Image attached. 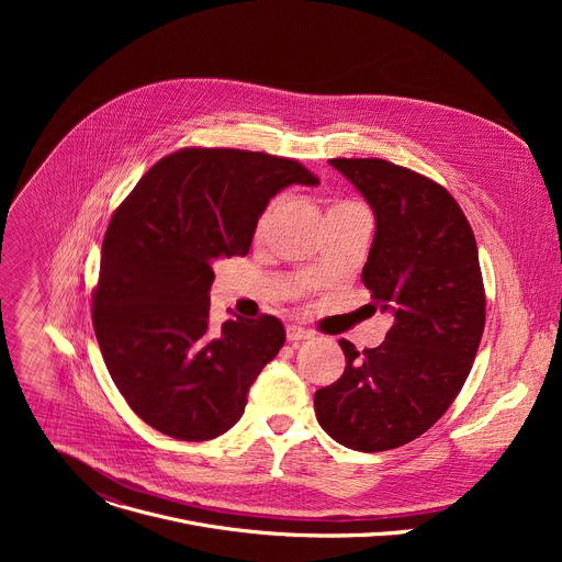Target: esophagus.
Here are the masks:
<instances>
[{
    "mask_svg": "<svg viewBox=\"0 0 562 562\" xmlns=\"http://www.w3.org/2000/svg\"><path fill=\"white\" fill-rule=\"evenodd\" d=\"M308 338H313L311 331H306L302 327H295V325L286 327V340L289 342H302V340H308Z\"/></svg>",
    "mask_w": 562,
    "mask_h": 562,
    "instance_id": "34e87169",
    "label": "esophagus"
}]
</instances>
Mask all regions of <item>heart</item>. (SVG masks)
I'll return each instance as SVG.
<instances>
[{"instance_id": "b5f03b06", "label": "heart", "mask_w": 562, "mask_h": 562, "mask_svg": "<svg viewBox=\"0 0 562 562\" xmlns=\"http://www.w3.org/2000/svg\"><path fill=\"white\" fill-rule=\"evenodd\" d=\"M351 209H360V206H358V204H353V202H336V204L331 206V211H329V213H336V211H351ZM271 211H273V206H269V209L260 215L258 226H256V233H258V235L265 231V226H267V222H269V217H271Z\"/></svg>"}]
</instances>
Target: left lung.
<instances>
[{
  "mask_svg": "<svg viewBox=\"0 0 562 562\" xmlns=\"http://www.w3.org/2000/svg\"><path fill=\"white\" fill-rule=\"evenodd\" d=\"M375 213L362 282L393 325L375 349L340 340L345 373L317 389L319 427L356 451L403 447L460 393L485 331V284L473 231L438 182L378 157L329 159Z\"/></svg>",
  "mask_w": 562,
  "mask_h": 562,
  "instance_id": "8db88e82",
  "label": "left lung"
}]
</instances>
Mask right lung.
<instances>
[{"instance_id": "add662e5", "label": "right lung", "mask_w": 562, "mask_h": 562, "mask_svg": "<svg viewBox=\"0 0 562 562\" xmlns=\"http://www.w3.org/2000/svg\"><path fill=\"white\" fill-rule=\"evenodd\" d=\"M289 184H317L295 159L180 148L113 213L93 291V329L128 407L153 429L202 442L245 414L258 373L284 345L273 315L209 325L217 258L247 256L258 217Z\"/></svg>"}]
</instances>
